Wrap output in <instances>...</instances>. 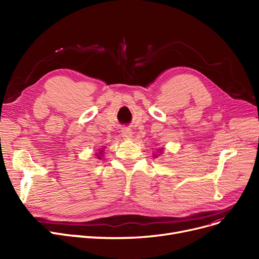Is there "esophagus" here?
I'll return each instance as SVG.
<instances>
[{
	"instance_id": "34e87169",
	"label": "esophagus",
	"mask_w": 259,
	"mask_h": 259,
	"mask_svg": "<svg viewBox=\"0 0 259 259\" xmlns=\"http://www.w3.org/2000/svg\"><path fill=\"white\" fill-rule=\"evenodd\" d=\"M121 134H122V137H124V138L130 139L132 137V131H131L130 128H122L121 129Z\"/></svg>"
}]
</instances>
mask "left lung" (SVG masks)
<instances>
[{
	"instance_id": "8db88e82",
	"label": "left lung",
	"mask_w": 259,
	"mask_h": 259,
	"mask_svg": "<svg viewBox=\"0 0 259 259\" xmlns=\"http://www.w3.org/2000/svg\"><path fill=\"white\" fill-rule=\"evenodd\" d=\"M155 156H156V155H155Z\"/></svg>"
}]
</instances>
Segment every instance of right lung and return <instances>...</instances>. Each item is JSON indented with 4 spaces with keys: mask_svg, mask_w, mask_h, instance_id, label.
I'll use <instances>...</instances> for the list:
<instances>
[{
    "mask_svg": "<svg viewBox=\"0 0 259 259\" xmlns=\"http://www.w3.org/2000/svg\"><path fill=\"white\" fill-rule=\"evenodd\" d=\"M97 156H98V158H99V159H102V158H101V157H102V156H103V150H102V151H101V152H99V153H98V154H97Z\"/></svg>",
    "mask_w": 259,
    "mask_h": 259,
    "instance_id": "add662e5",
    "label": "right lung"
}]
</instances>
